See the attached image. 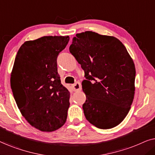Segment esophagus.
Wrapping results in <instances>:
<instances>
[{
	"label": "esophagus",
	"mask_w": 155,
	"mask_h": 155,
	"mask_svg": "<svg viewBox=\"0 0 155 155\" xmlns=\"http://www.w3.org/2000/svg\"><path fill=\"white\" fill-rule=\"evenodd\" d=\"M73 89L74 91H80V90H81V89H82L81 84H80V82H75V84H73Z\"/></svg>",
	"instance_id": "1"
}]
</instances>
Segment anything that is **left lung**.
I'll list each match as a JSON object with an SVG mask.
<instances>
[{
	"label": "left lung",
	"instance_id": "1",
	"mask_svg": "<svg viewBox=\"0 0 155 155\" xmlns=\"http://www.w3.org/2000/svg\"><path fill=\"white\" fill-rule=\"evenodd\" d=\"M69 50L87 79L82 82L86 119L101 129L118 126L135 94V68L126 48L117 38L87 31L76 35Z\"/></svg>",
	"mask_w": 155,
	"mask_h": 155
}]
</instances>
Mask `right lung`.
I'll return each instance as SVG.
<instances>
[{
    "label": "right lung",
    "instance_id": "1",
    "mask_svg": "<svg viewBox=\"0 0 155 155\" xmlns=\"http://www.w3.org/2000/svg\"><path fill=\"white\" fill-rule=\"evenodd\" d=\"M68 36L25 41L16 55L10 85L18 109L31 126L52 132L66 121L70 92L61 82L57 57Z\"/></svg>",
    "mask_w": 155,
    "mask_h": 155
}]
</instances>
